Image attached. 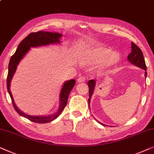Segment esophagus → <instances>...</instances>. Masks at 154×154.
<instances>
[{"mask_svg":"<svg viewBox=\"0 0 154 154\" xmlns=\"http://www.w3.org/2000/svg\"><path fill=\"white\" fill-rule=\"evenodd\" d=\"M85 79H86L84 75H81V76L78 79L77 81L79 82H83L84 81H85Z\"/></svg>","mask_w":154,"mask_h":154,"instance_id":"34e87169","label":"esophagus"}]
</instances>
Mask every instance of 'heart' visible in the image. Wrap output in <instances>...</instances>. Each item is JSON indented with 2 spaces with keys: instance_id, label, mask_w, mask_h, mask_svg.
Returning <instances> with one entry per match:
<instances>
[{
  "instance_id": "1",
  "label": "heart",
  "mask_w": 154,
  "mask_h": 154,
  "mask_svg": "<svg viewBox=\"0 0 154 154\" xmlns=\"http://www.w3.org/2000/svg\"><path fill=\"white\" fill-rule=\"evenodd\" d=\"M120 59L119 54L117 52H112L109 48L103 46H97L90 48L79 55L81 64L85 65H94L102 62L101 67L107 69L115 65Z\"/></svg>"
}]
</instances>
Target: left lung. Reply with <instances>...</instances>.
<instances>
[{"mask_svg":"<svg viewBox=\"0 0 154 154\" xmlns=\"http://www.w3.org/2000/svg\"><path fill=\"white\" fill-rule=\"evenodd\" d=\"M131 52L130 54L128 55V60L129 62H131V63L135 64L139 67L143 69L145 71H146V66L145 64V61H144V58L143 56V53H142V51L141 49L138 47L136 44L132 42L131 43ZM146 75H147V73L145 72V75L144 76L145 78L146 77ZM96 82L94 80H90V81H88V87H89V99H88V103H90L91 96H92L94 89V85H95ZM90 106V104H89ZM102 125L105 126L104 124H101Z\"/></svg>","mask_w":154,"mask_h":154,"instance_id":"8db88e82","label":"left lung"}]
</instances>
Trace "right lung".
<instances>
[{
  "label": "right lung",
  "mask_w": 154,
  "mask_h": 154,
  "mask_svg": "<svg viewBox=\"0 0 154 154\" xmlns=\"http://www.w3.org/2000/svg\"><path fill=\"white\" fill-rule=\"evenodd\" d=\"M61 36V34L57 32L54 33L51 32H44V31H38V32H31L20 42L16 52L11 57L10 62H9L8 73V77H7V88H8L9 94H10L11 99H12L13 107H14V108L17 111L18 114L27 118L30 121L35 122V123H48V122L53 121V120L55 119L58 117L60 114L62 112V111L65 108L66 103H67L69 95L71 91H72L75 85V81L72 79L70 80V81H66L64 84L60 92V108L57 112L49 116H30L22 112L21 110H19L17 108V106L15 105L10 89L11 80H12V76L14 75V73H15V71H16L17 69V66L19 64V62L21 60L22 57L26 55V53L29 51L30 47L48 45V44H50L60 43V37Z\"/></svg>",
  "instance_id": "add662e5"
}]
</instances>
